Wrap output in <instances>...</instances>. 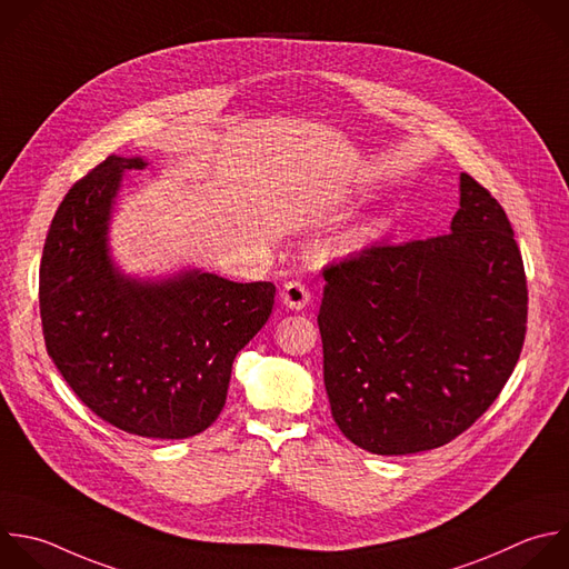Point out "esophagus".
Masks as SVG:
<instances>
[{
	"instance_id": "34e87169",
	"label": "esophagus",
	"mask_w": 569,
	"mask_h": 569,
	"mask_svg": "<svg viewBox=\"0 0 569 569\" xmlns=\"http://www.w3.org/2000/svg\"><path fill=\"white\" fill-rule=\"evenodd\" d=\"M281 301L292 308V310H301L308 306L310 301V292L306 288V283H301L299 279H292L288 283H283V290H281Z\"/></svg>"
}]
</instances>
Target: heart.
Listing matches in <instances>:
<instances>
[{
	"label": "heart",
	"instance_id": "obj_1",
	"mask_svg": "<svg viewBox=\"0 0 569 569\" xmlns=\"http://www.w3.org/2000/svg\"><path fill=\"white\" fill-rule=\"evenodd\" d=\"M375 232V228H361L359 232H355V239H366V237H370Z\"/></svg>",
	"mask_w": 569,
	"mask_h": 569
}]
</instances>
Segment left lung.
<instances>
[{
    "instance_id": "1",
    "label": "left lung",
    "mask_w": 569,
    "mask_h": 569,
    "mask_svg": "<svg viewBox=\"0 0 569 569\" xmlns=\"http://www.w3.org/2000/svg\"><path fill=\"white\" fill-rule=\"evenodd\" d=\"M323 279V385L352 445L438 449L500 396L527 332V279L505 210L469 173L451 232L363 248Z\"/></svg>"
}]
</instances>
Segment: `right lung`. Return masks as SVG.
<instances>
[{"mask_svg":"<svg viewBox=\"0 0 569 569\" xmlns=\"http://www.w3.org/2000/svg\"><path fill=\"white\" fill-rule=\"evenodd\" d=\"M109 156L60 203L40 266L47 350L73 393L131 436L182 440L223 411L237 352L268 321L277 288L184 270L162 281L122 274L107 246L122 173Z\"/></svg>","mask_w":569,"mask_h":569,"instance_id":"obj_1","label":"right lung"}]
</instances>
